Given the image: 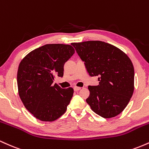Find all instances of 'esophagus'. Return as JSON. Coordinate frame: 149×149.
Returning <instances> with one entry per match:
<instances>
[{
    "mask_svg": "<svg viewBox=\"0 0 149 149\" xmlns=\"http://www.w3.org/2000/svg\"><path fill=\"white\" fill-rule=\"evenodd\" d=\"M81 88H80V87H74L73 88V90H74V91H78V90H80Z\"/></svg>",
    "mask_w": 149,
    "mask_h": 149,
    "instance_id": "obj_1",
    "label": "esophagus"
}]
</instances>
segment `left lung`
I'll return each mask as SVG.
<instances>
[{"label": "left lung", "mask_w": 149, "mask_h": 149, "mask_svg": "<svg viewBox=\"0 0 149 149\" xmlns=\"http://www.w3.org/2000/svg\"><path fill=\"white\" fill-rule=\"evenodd\" d=\"M90 76H98L99 85L90 86L86 102L104 118L115 117L127 107L134 92V71L127 54L115 46L90 40L73 42Z\"/></svg>", "instance_id": "left-lung-1"}]
</instances>
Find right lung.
Returning <instances> with one entry per match:
<instances>
[{
  "instance_id": "right-lung-1",
  "label": "right lung",
  "mask_w": 149,
  "mask_h": 149,
  "mask_svg": "<svg viewBox=\"0 0 149 149\" xmlns=\"http://www.w3.org/2000/svg\"><path fill=\"white\" fill-rule=\"evenodd\" d=\"M75 49L70 45L47 44L29 53L17 71L19 95L26 109L37 119L54 121L66 111L73 89L53 84L56 76L63 77L64 65Z\"/></svg>"
}]
</instances>
